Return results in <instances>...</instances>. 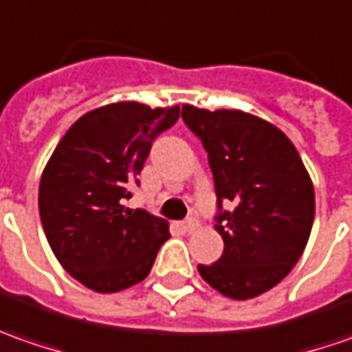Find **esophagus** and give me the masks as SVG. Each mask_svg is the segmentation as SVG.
<instances>
[{
  "mask_svg": "<svg viewBox=\"0 0 352 352\" xmlns=\"http://www.w3.org/2000/svg\"><path fill=\"white\" fill-rule=\"evenodd\" d=\"M181 228H183V232L190 234V232H195V230H197V222L190 218V220H187V222H183V224H181Z\"/></svg>",
  "mask_w": 352,
  "mask_h": 352,
  "instance_id": "34e87169",
  "label": "esophagus"
}]
</instances>
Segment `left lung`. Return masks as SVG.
<instances>
[{"label":"left lung","mask_w":352,"mask_h":352,"mask_svg":"<svg viewBox=\"0 0 352 352\" xmlns=\"http://www.w3.org/2000/svg\"><path fill=\"white\" fill-rule=\"evenodd\" d=\"M183 120L208 153L224 253L200 276L232 300L271 290L292 271L309 239L316 195L308 169L280 128L237 109L183 104Z\"/></svg>","instance_id":"8db88e82"}]
</instances>
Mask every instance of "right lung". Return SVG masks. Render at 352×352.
Returning a JSON list of instances; mask_svg holds the SVG:
<instances>
[{
  "label": "right lung",
  "mask_w": 352,
  "mask_h": 352,
  "mask_svg": "<svg viewBox=\"0 0 352 352\" xmlns=\"http://www.w3.org/2000/svg\"><path fill=\"white\" fill-rule=\"evenodd\" d=\"M179 104L118 101L93 109L67 128L44 167L38 212L60 265L83 286L109 294L142 283L169 239V224L130 210V187Z\"/></svg>",
  "instance_id": "1"
}]
</instances>
